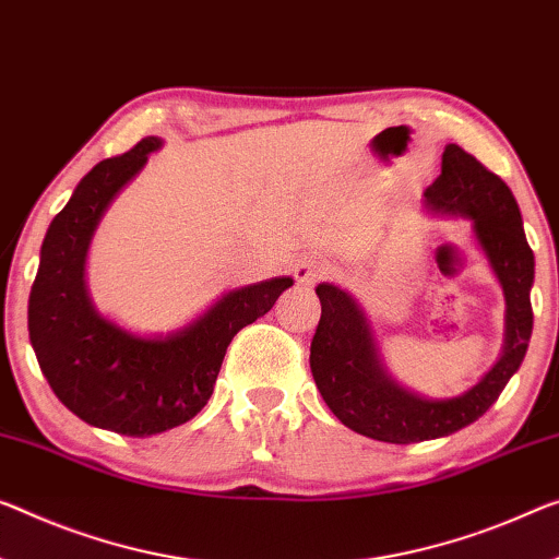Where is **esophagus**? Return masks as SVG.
I'll return each mask as SVG.
<instances>
[{
	"label": "esophagus",
	"instance_id": "1",
	"mask_svg": "<svg viewBox=\"0 0 559 559\" xmlns=\"http://www.w3.org/2000/svg\"><path fill=\"white\" fill-rule=\"evenodd\" d=\"M330 274H332V264L320 260V257H305V260H299V264L295 267V277L299 285L305 287H312L314 282L328 280Z\"/></svg>",
	"mask_w": 559,
	"mask_h": 559
}]
</instances>
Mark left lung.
<instances>
[{"label": "left lung", "mask_w": 559, "mask_h": 559, "mask_svg": "<svg viewBox=\"0 0 559 559\" xmlns=\"http://www.w3.org/2000/svg\"><path fill=\"white\" fill-rule=\"evenodd\" d=\"M423 202L427 212L472 225L504 295V345L500 359L469 390L457 397H423L390 374L362 305L337 285H317L322 317L309 347L317 390L342 425L392 444L448 437L483 417L520 369L532 337L535 254L510 187L457 144H448L442 175L427 187Z\"/></svg>", "instance_id": "left-lung-1"}]
</instances>
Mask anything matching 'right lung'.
Segmentation results:
<instances>
[{"instance_id":"add662e5","label":"right lung","mask_w":559,"mask_h":559,"mask_svg":"<svg viewBox=\"0 0 559 559\" xmlns=\"http://www.w3.org/2000/svg\"><path fill=\"white\" fill-rule=\"evenodd\" d=\"M162 144L159 136H144L82 177L51 219L29 292V342L49 388L87 425L127 437L190 423L212 397L231 337L295 285L292 277H272L229 289L167 334H136L99 314L84 280L92 237L109 204Z\"/></svg>"}]
</instances>
